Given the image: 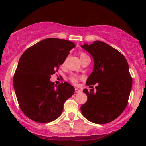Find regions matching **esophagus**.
<instances>
[{
    "label": "esophagus",
    "mask_w": 146,
    "mask_h": 146,
    "mask_svg": "<svg viewBox=\"0 0 146 146\" xmlns=\"http://www.w3.org/2000/svg\"><path fill=\"white\" fill-rule=\"evenodd\" d=\"M80 91H81V90L79 89V88H75V93H79V92H80Z\"/></svg>",
    "instance_id": "1"
}]
</instances>
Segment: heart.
Instances as JSON below:
<instances>
[{"label":"heart","mask_w":146,"mask_h":146,"mask_svg":"<svg viewBox=\"0 0 146 146\" xmlns=\"http://www.w3.org/2000/svg\"><path fill=\"white\" fill-rule=\"evenodd\" d=\"M85 56H87V55L85 53H80V59L84 58V57H85ZM64 64H65V60L63 62L62 64L64 65ZM78 77H77L75 75H71V77H70V80H71V81L73 83H76L77 81H78Z\"/></svg>","instance_id":"1"}]
</instances>
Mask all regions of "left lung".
<instances>
[{"label":"left lung","instance_id":"obj_1","mask_svg":"<svg viewBox=\"0 0 146 146\" xmlns=\"http://www.w3.org/2000/svg\"><path fill=\"white\" fill-rule=\"evenodd\" d=\"M81 46L94 60V68L86 84L98 83V86L95 93L93 89L83 90L88 99L80 110L93 123H109L119 116L128 104L132 85L128 62L119 51L104 42L95 41Z\"/></svg>","mask_w":146,"mask_h":146}]
</instances>
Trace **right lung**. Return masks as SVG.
<instances>
[{
    "label": "right lung",
    "mask_w": 146,
    "mask_h": 146,
    "mask_svg": "<svg viewBox=\"0 0 146 146\" xmlns=\"http://www.w3.org/2000/svg\"><path fill=\"white\" fill-rule=\"evenodd\" d=\"M75 46L66 40L46 38L21 56L13 79L14 88L20 108L30 119L48 123L62 113L64 104L75 88L66 82L57 86L50 79Z\"/></svg>",
    "instance_id": "1"
}]
</instances>
